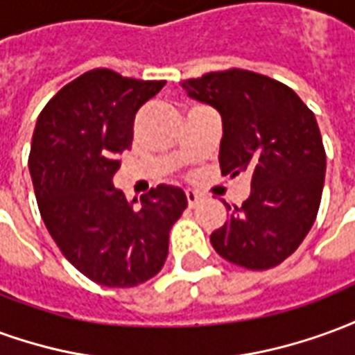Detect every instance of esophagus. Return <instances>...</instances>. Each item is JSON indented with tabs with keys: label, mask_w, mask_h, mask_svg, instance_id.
Here are the masks:
<instances>
[{
	"label": "esophagus",
	"mask_w": 355,
	"mask_h": 355,
	"mask_svg": "<svg viewBox=\"0 0 355 355\" xmlns=\"http://www.w3.org/2000/svg\"><path fill=\"white\" fill-rule=\"evenodd\" d=\"M186 200H188L190 207H196V203L201 200V193L196 192V190H186Z\"/></svg>",
	"instance_id": "1"
}]
</instances>
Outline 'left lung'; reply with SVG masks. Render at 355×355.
<instances>
[{"label": "left lung", "mask_w": 355, "mask_h": 355, "mask_svg": "<svg viewBox=\"0 0 355 355\" xmlns=\"http://www.w3.org/2000/svg\"><path fill=\"white\" fill-rule=\"evenodd\" d=\"M182 87L223 116V175L251 173V196L241 207L228 205V220L211 234L215 251L247 270L282 264L312 228L325 182L313 112L285 83L241 68L184 80Z\"/></svg>", "instance_id": "obj_1"}]
</instances>
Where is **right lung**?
<instances>
[{
	"label": "right lung",
	"mask_w": 355,
	"mask_h": 355,
	"mask_svg": "<svg viewBox=\"0 0 355 355\" xmlns=\"http://www.w3.org/2000/svg\"><path fill=\"white\" fill-rule=\"evenodd\" d=\"M163 85L94 68L60 89L35 123L28 165L43 223L66 259L106 287L154 277L188 207L177 186L152 188L135 209L112 184L137 112Z\"/></svg>",
	"instance_id": "obj_1"
}]
</instances>
